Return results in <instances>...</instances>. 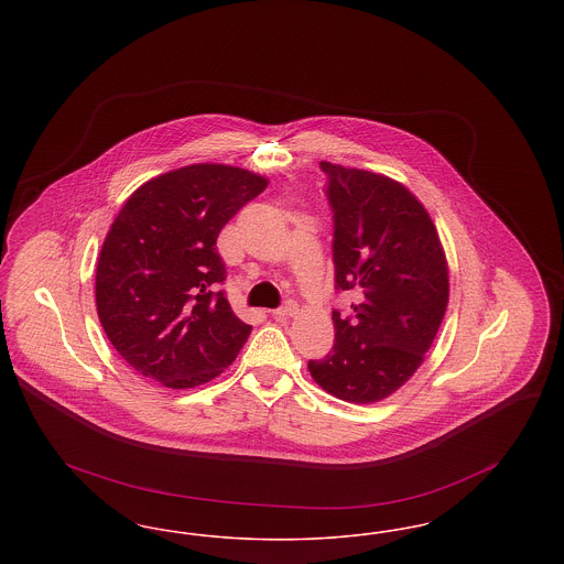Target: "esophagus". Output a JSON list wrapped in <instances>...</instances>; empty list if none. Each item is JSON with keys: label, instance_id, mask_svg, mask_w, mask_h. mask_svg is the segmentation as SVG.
<instances>
[{"label": "esophagus", "instance_id": "34e87169", "mask_svg": "<svg viewBox=\"0 0 564 564\" xmlns=\"http://www.w3.org/2000/svg\"><path fill=\"white\" fill-rule=\"evenodd\" d=\"M295 313H297V304H295L294 300H288V302H283L272 315H274L276 319H285V317H294Z\"/></svg>", "mask_w": 564, "mask_h": 564}]
</instances>
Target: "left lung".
I'll use <instances>...</instances> for the list:
<instances>
[{
	"instance_id": "1",
	"label": "left lung",
	"mask_w": 564,
	"mask_h": 564,
	"mask_svg": "<svg viewBox=\"0 0 564 564\" xmlns=\"http://www.w3.org/2000/svg\"><path fill=\"white\" fill-rule=\"evenodd\" d=\"M322 171L334 290L355 302L349 315L332 311L336 343L308 372L345 402H378L423 364L446 313L448 267L430 214L402 184L332 162Z\"/></svg>"
}]
</instances>
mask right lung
Instances as JSON below:
<instances>
[{"label": "right lung", "mask_w": 564, "mask_h": 564, "mask_svg": "<svg viewBox=\"0 0 564 564\" xmlns=\"http://www.w3.org/2000/svg\"><path fill=\"white\" fill-rule=\"evenodd\" d=\"M269 186L226 164H189L134 189L113 219L97 264V313L127 364L169 389L224 372L251 325L226 292L217 235Z\"/></svg>", "instance_id": "obj_1"}]
</instances>
